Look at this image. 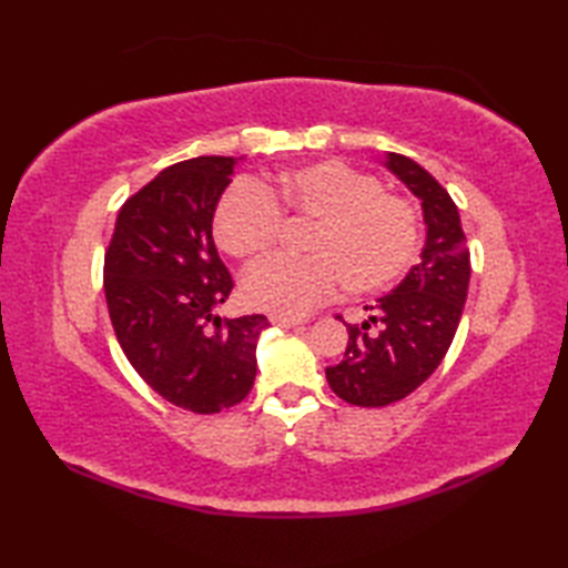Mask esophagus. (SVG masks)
<instances>
[{"mask_svg": "<svg viewBox=\"0 0 568 568\" xmlns=\"http://www.w3.org/2000/svg\"><path fill=\"white\" fill-rule=\"evenodd\" d=\"M271 322L275 324V327H283V329H287V327H297V324H303V320H291V317H271Z\"/></svg>", "mask_w": 568, "mask_h": 568, "instance_id": "34e87169", "label": "esophagus"}]
</instances>
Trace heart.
Here are the masks:
<instances>
[{
    "label": "heart",
    "mask_w": 568,
    "mask_h": 568,
    "mask_svg": "<svg viewBox=\"0 0 568 568\" xmlns=\"http://www.w3.org/2000/svg\"><path fill=\"white\" fill-rule=\"evenodd\" d=\"M283 216L312 222L303 239L310 256L271 258L241 283L248 307L277 317L307 315L344 283L358 295L383 291L407 271L419 241L415 204L339 161L293 168L263 187L232 185L214 210V241L229 256L258 261L281 241Z\"/></svg>",
    "instance_id": "obj_1"
}]
</instances>
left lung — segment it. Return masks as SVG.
Listing matches in <instances>:
<instances>
[{
  "mask_svg": "<svg viewBox=\"0 0 568 568\" xmlns=\"http://www.w3.org/2000/svg\"><path fill=\"white\" fill-rule=\"evenodd\" d=\"M385 165L422 200L427 241L403 283L366 307L371 317L346 324L344 361L327 368L329 388L358 407L403 400L437 371L454 342L470 277L466 236L449 192L407 155L388 153Z\"/></svg>",
  "mask_w": 568,
  "mask_h": 568,
  "instance_id": "left-lung-1",
  "label": "left lung"
}]
</instances>
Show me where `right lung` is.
I'll return each mask as SVG.
<instances>
[{"mask_svg":"<svg viewBox=\"0 0 568 568\" xmlns=\"http://www.w3.org/2000/svg\"><path fill=\"white\" fill-rule=\"evenodd\" d=\"M234 163L200 155L165 168L122 204L104 253V297L129 364L168 403L197 415L244 400L268 327L263 315H214L234 287L212 239Z\"/></svg>","mask_w":568,"mask_h":568,"instance_id":"1","label":"right lung"}]
</instances>
